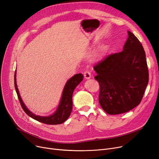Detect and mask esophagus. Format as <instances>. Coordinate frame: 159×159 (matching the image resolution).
I'll use <instances>...</instances> for the list:
<instances>
[{"label":"esophagus","instance_id":"obj_1","mask_svg":"<svg viewBox=\"0 0 159 159\" xmlns=\"http://www.w3.org/2000/svg\"><path fill=\"white\" fill-rule=\"evenodd\" d=\"M84 77L86 79H89L91 78V74H90V72L89 70H86L84 72Z\"/></svg>","mask_w":159,"mask_h":159}]
</instances>
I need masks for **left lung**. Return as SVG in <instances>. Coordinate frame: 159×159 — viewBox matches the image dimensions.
<instances>
[{"instance_id": "1", "label": "left lung", "mask_w": 159, "mask_h": 159, "mask_svg": "<svg viewBox=\"0 0 159 159\" xmlns=\"http://www.w3.org/2000/svg\"><path fill=\"white\" fill-rule=\"evenodd\" d=\"M127 32L123 50L107 56L94 66V78L100 85L99 103L109 115L137 107L149 81L145 51L137 37Z\"/></svg>"}]
</instances>
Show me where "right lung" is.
Masks as SVG:
<instances>
[{"label": "right lung", "mask_w": 159, "mask_h": 159, "mask_svg": "<svg viewBox=\"0 0 159 159\" xmlns=\"http://www.w3.org/2000/svg\"><path fill=\"white\" fill-rule=\"evenodd\" d=\"M16 70L15 72L14 75V85L16 88V93L19 98V102L21 105V107L26 114L34 120L38 121V122H42L45 124L48 125H57L63 123L67 118L70 115L72 109V94L75 88L78 85L80 82L83 80V75L81 74H77L74 75L70 80H68L66 84L63 89V92L62 94V98L61 102L59 105L57 111L54 113L52 115L49 116H36L34 115L32 112H30L25 106L23 102L22 101L21 98L20 96L18 88L16 84Z\"/></svg>", "instance_id": "add662e5"}]
</instances>
